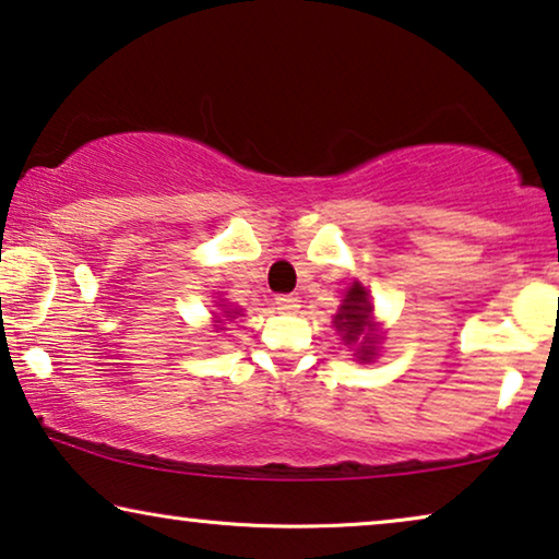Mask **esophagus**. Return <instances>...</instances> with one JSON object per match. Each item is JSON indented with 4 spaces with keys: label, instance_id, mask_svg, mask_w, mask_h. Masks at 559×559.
<instances>
[{
    "label": "esophagus",
    "instance_id": "obj_1",
    "mask_svg": "<svg viewBox=\"0 0 559 559\" xmlns=\"http://www.w3.org/2000/svg\"><path fill=\"white\" fill-rule=\"evenodd\" d=\"M274 305H277L280 312H297V308H300V300L293 295H277L274 297Z\"/></svg>",
    "mask_w": 559,
    "mask_h": 559
}]
</instances>
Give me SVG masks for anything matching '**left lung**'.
Masks as SVG:
<instances>
[{
    "instance_id": "1",
    "label": "left lung",
    "mask_w": 559,
    "mask_h": 559,
    "mask_svg": "<svg viewBox=\"0 0 559 559\" xmlns=\"http://www.w3.org/2000/svg\"><path fill=\"white\" fill-rule=\"evenodd\" d=\"M371 325V302H369V293L358 285L348 289L346 300H343L338 316H335V328L338 331H343V338H346L348 343L354 341H361V361H369V358L373 356V343H377V338L373 335L366 333V328Z\"/></svg>"
}]
</instances>
